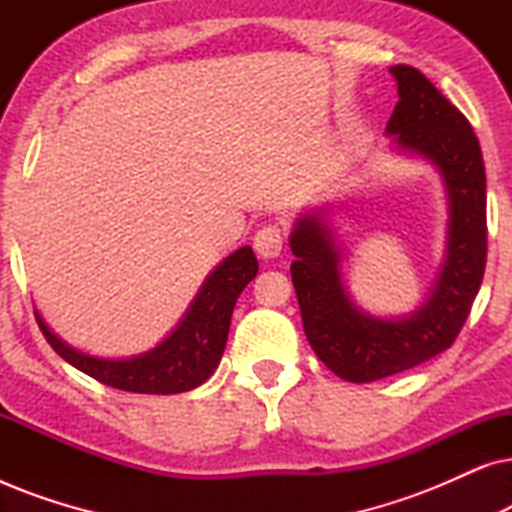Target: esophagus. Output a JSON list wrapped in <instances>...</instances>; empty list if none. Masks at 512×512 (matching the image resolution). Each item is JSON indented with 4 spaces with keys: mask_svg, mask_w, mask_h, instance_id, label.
Wrapping results in <instances>:
<instances>
[{
    "mask_svg": "<svg viewBox=\"0 0 512 512\" xmlns=\"http://www.w3.org/2000/svg\"><path fill=\"white\" fill-rule=\"evenodd\" d=\"M254 249L261 258H277L284 249V230L275 226V223H268L254 235Z\"/></svg>",
    "mask_w": 512,
    "mask_h": 512,
    "instance_id": "34e87169",
    "label": "esophagus"
}]
</instances>
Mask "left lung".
Here are the masks:
<instances>
[{"label": "left lung", "instance_id": "left-lung-1", "mask_svg": "<svg viewBox=\"0 0 512 512\" xmlns=\"http://www.w3.org/2000/svg\"><path fill=\"white\" fill-rule=\"evenodd\" d=\"M398 102L387 123L396 149L429 160L445 181V261L426 303L401 319L359 310L340 275V247L319 212L291 233V279L314 354L347 382L366 384L403 373L445 352L464 328L487 263V181L480 142L466 116L415 67L389 69Z\"/></svg>", "mask_w": 512, "mask_h": 512}]
</instances>
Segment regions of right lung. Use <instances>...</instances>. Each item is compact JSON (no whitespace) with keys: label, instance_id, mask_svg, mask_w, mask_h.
Listing matches in <instances>:
<instances>
[{"label":"right lung","instance_id":"add662e5","mask_svg":"<svg viewBox=\"0 0 512 512\" xmlns=\"http://www.w3.org/2000/svg\"><path fill=\"white\" fill-rule=\"evenodd\" d=\"M256 272L258 261L251 247L233 251L205 279L179 326L151 352L130 359H97L83 354L62 342L39 312L34 314L48 345L93 380L132 394H181L207 382L219 366L235 300Z\"/></svg>","mask_w":512,"mask_h":512}]
</instances>
